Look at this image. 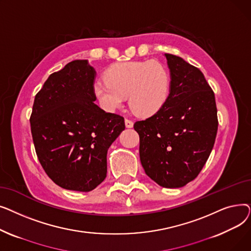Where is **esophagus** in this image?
<instances>
[{"instance_id":"obj_1","label":"esophagus","mask_w":251,"mask_h":251,"mask_svg":"<svg viewBox=\"0 0 251 251\" xmlns=\"http://www.w3.org/2000/svg\"><path fill=\"white\" fill-rule=\"evenodd\" d=\"M125 126L127 127V128H131V127H133V122L130 120V119H125Z\"/></svg>"}]
</instances>
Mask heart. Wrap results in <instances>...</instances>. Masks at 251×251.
<instances>
[{"label":"heart","mask_w":251,"mask_h":251,"mask_svg":"<svg viewBox=\"0 0 251 251\" xmlns=\"http://www.w3.org/2000/svg\"><path fill=\"white\" fill-rule=\"evenodd\" d=\"M104 80L95 82L92 91L105 112L113 113L129 105L136 115L150 117L159 112L170 95L171 75L160 61H131L112 65L104 72Z\"/></svg>","instance_id":"b5f03b06"}]
</instances>
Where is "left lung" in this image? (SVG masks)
Returning a JSON list of instances; mask_svg holds the SVG:
<instances>
[{"mask_svg":"<svg viewBox=\"0 0 251 251\" xmlns=\"http://www.w3.org/2000/svg\"><path fill=\"white\" fill-rule=\"evenodd\" d=\"M171 89L164 107L134 123L146 174L166 188L194 180L214 148L218 116L215 94L202 72L182 58L165 54Z\"/></svg>","mask_w":251,"mask_h":251,"instance_id":"8db88e82","label":"left lung"}]
</instances>
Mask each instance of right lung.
I'll return each mask as SVG.
<instances>
[{
	"label": "right lung",
	"instance_id": "1",
	"mask_svg": "<svg viewBox=\"0 0 251 251\" xmlns=\"http://www.w3.org/2000/svg\"><path fill=\"white\" fill-rule=\"evenodd\" d=\"M96 71L75 60L49 76L34 99L31 134L47 175L64 189L88 192L107 177V152L124 118L95 103Z\"/></svg>",
	"mask_w": 251,
	"mask_h": 251
}]
</instances>
